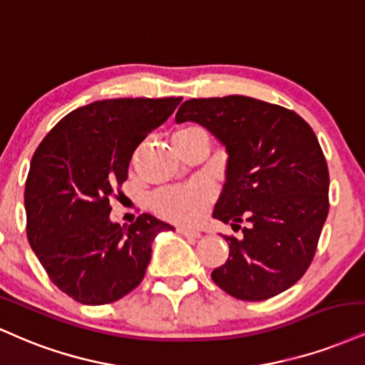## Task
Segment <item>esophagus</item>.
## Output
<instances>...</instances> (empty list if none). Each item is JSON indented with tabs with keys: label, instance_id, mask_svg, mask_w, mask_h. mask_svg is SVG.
Listing matches in <instances>:
<instances>
[{
	"label": "esophagus",
	"instance_id": "esophagus-1",
	"mask_svg": "<svg viewBox=\"0 0 365 365\" xmlns=\"http://www.w3.org/2000/svg\"><path fill=\"white\" fill-rule=\"evenodd\" d=\"M178 232L184 235V237H192V239H198L201 237V232L200 230H195V229H187V227H178Z\"/></svg>",
	"mask_w": 365,
	"mask_h": 365
}]
</instances>
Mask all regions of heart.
Listing matches in <instances>:
<instances>
[{
    "label": "heart",
    "instance_id": "1",
    "mask_svg": "<svg viewBox=\"0 0 365 365\" xmlns=\"http://www.w3.org/2000/svg\"><path fill=\"white\" fill-rule=\"evenodd\" d=\"M198 135L208 138V133L203 128L191 124V126L181 128L175 133L174 138ZM213 198H215V191L212 186L205 182H191L186 186L167 187V190L157 191L152 196V208L153 212L167 218V220L178 222V224H196L205 217Z\"/></svg>",
    "mask_w": 365,
    "mask_h": 365
}]
</instances>
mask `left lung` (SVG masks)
Instances as JSON below:
<instances>
[{"mask_svg": "<svg viewBox=\"0 0 365 365\" xmlns=\"http://www.w3.org/2000/svg\"><path fill=\"white\" fill-rule=\"evenodd\" d=\"M207 128L225 148V184L213 218L241 229L212 272L224 292L264 301L309 268L328 217L329 175L314 131L299 114L252 97L191 98L175 123Z\"/></svg>", "mask_w": 365, "mask_h": 365, "instance_id": "1", "label": "left lung"}]
</instances>
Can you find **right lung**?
Here are the masks:
<instances>
[{
	"mask_svg": "<svg viewBox=\"0 0 365 365\" xmlns=\"http://www.w3.org/2000/svg\"><path fill=\"white\" fill-rule=\"evenodd\" d=\"M182 97L107 98L64 115L30 162L25 182L27 237L51 282L76 302L101 306L143 280L152 242L173 225L143 213L110 222L109 198L148 133Z\"/></svg>",
	"mask_w": 365,
	"mask_h": 365,
	"instance_id": "add662e5",
	"label": "right lung"
}]
</instances>
